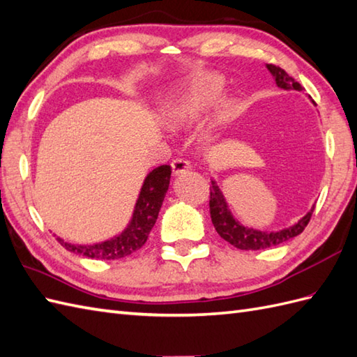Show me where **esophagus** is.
<instances>
[{"label": "esophagus", "mask_w": 357, "mask_h": 357, "mask_svg": "<svg viewBox=\"0 0 357 357\" xmlns=\"http://www.w3.org/2000/svg\"><path fill=\"white\" fill-rule=\"evenodd\" d=\"M171 168H172L174 176H180V174H183L190 169V163L185 159H176V160H172Z\"/></svg>", "instance_id": "obj_1"}]
</instances>
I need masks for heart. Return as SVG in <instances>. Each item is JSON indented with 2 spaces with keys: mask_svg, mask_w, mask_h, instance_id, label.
<instances>
[{
  "mask_svg": "<svg viewBox=\"0 0 357 357\" xmlns=\"http://www.w3.org/2000/svg\"><path fill=\"white\" fill-rule=\"evenodd\" d=\"M222 78L216 74H202L168 92L159 104V115L169 126H185L195 121L220 98Z\"/></svg>",
  "mask_w": 357,
  "mask_h": 357,
  "instance_id": "obj_1",
  "label": "heart"
}]
</instances>
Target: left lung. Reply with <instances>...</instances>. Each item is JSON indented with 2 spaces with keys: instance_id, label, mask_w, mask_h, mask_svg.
<instances>
[{
  "instance_id": "obj_1",
  "label": "left lung",
  "mask_w": 357,
  "mask_h": 357,
  "mask_svg": "<svg viewBox=\"0 0 357 357\" xmlns=\"http://www.w3.org/2000/svg\"><path fill=\"white\" fill-rule=\"evenodd\" d=\"M266 68L274 77L275 84L279 86V88L284 91H303V86L298 82H295L291 75L286 74L284 69L275 65H266ZM208 206H211V218L215 230L218 231V234L224 241H227L229 244L239 250L271 248L298 236L304 230V227L309 224L312 212H314L315 208V206H312L310 211L294 225H291V227H286L277 231H262L253 227H247V225H242L236 218H234L233 213L230 212L227 202H225V198L222 195V190L216 185L215 180H212L211 202H208Z\"/></svg>"
}]
</instances>
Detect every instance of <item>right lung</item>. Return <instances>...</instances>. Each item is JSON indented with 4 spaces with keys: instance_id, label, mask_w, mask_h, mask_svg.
<instances>
[{
    "instance_id": "1",
    "label": "right lung",
    "mask_w": 357,
    "mask_h": 357,
    "mask_svg": "<svg viewBox=\"0 0 357 357\" xmlns=\"http://www.w3.org/2000/svg\"><path fill=\"white\" fill-rule=\"evenodd\" d=\"M169 178V165H160V167L149 172L136 199L132 220L118 236L89 245L69 244V242L57 238L60 245L75 255L101 260H115L133 255L135 251L142 248L149 239V234L159 216L163 198L168 192Z\"/></svg>"
}]
</instances>
